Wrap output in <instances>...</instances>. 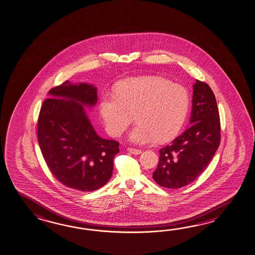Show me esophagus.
Segmentation results:
<instances>
[{"label":"esophagus","mask_w":255,"mask_h":255,"mask_svg":"<svg viewBox=\"0 0 255 255\" xmlns=\"http://www.w3.org/2000/svg\"><path fill=\"white\" fill-rule=\"evenodd\" d=\"M128 151L131 153V154H134V155H139L142 152L140 149H137V148H133V147H128Z\"/></svg>","instance_id":"esophagus-1"}]
</instances>
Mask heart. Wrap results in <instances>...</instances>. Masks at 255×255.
<instances>
[{
    "label": "heart",
    "instance_id": "obj_1",
    "mask_svg": "<svg viewBox=\"0 0 255 255\" xmlns=\"http://www.w3.org/2000/svg\"><path fill=\"white\" fill-rule=\"evenodd\" d=\"M189 97L183 86L159 77L122 81L115 95H105L100 115L108 133L120 137L131 124L128 139L139 145L167 141L178 133L186 117Z\"/></svg>",
    "mask_w": 255,
    "mask_h": 255
}]
</instances>
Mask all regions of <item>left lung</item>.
<instances>
[{
  "instance_id": "left-lung-1",
  "label": "left lung",
  "mask_w": 255,
  "mask_h": 255,
  "mask_svg": "<svg viewBox=\"0 0 255 255\" xmlns=\"http://www.w3.org/2000/svg\"><path fill=\"white\" fill-rule=\"evenodd\" d=\"M192 89L191 126L159 150L153 179L162 187L178 189L193 182L207 168L220 143L219 109L213 91L200 81Z\"/></svg>"
}]
</instances>
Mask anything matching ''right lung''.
<instances>
[{
	"instance_id": "1",
	"label": "right lung",
	"mask_w": 255,
	"mask_h": 255,
	"mask_svg": "<svg viewBox=\"0 0 255 255\" xmlns=\"http://www.w3.org/2000/svg\"><path fill=\"white\" fill-rule=\"evenodd\" d=\"M48 96L37 123L38 144L46 165L67 187L98 190L112 176L119 142L100 137L85 111L98 102L97 87L66 81Z\"/></svg>"
}]
</instances>
